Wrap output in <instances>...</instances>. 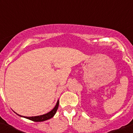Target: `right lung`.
Returning <instances> with one entry per match:
<instances>
[{
  "label": "right lung",
  "mask_w": 133,
  "mask_h": 133,
  "mask_svg": "<svg viewBox=\"0 0 133 133\" xmlns=\"http://www.w3.org/2000/svg\"><path fill=\"white\" fill-rule=\"evenodd\" d=\"M58 105H59V101H57L56 103V106L53 109H52L51 111H50L48 113L45 114V115H41V116H36V117H23L26 118H28L29 120H31L32 121H35V122H42V121H46L48 119H50L52 117H54V115H55L56 113V110L58 109ZM21 116V115H19ZM21 117H23V116H21Z\"/></svg>",
  "instance_id": "right-lung-1"
}]
</instances>
